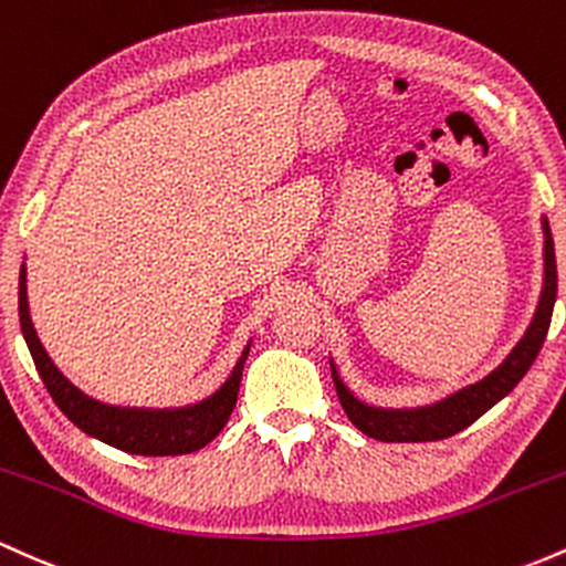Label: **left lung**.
Listing matches in <instances>:
<instances>
[{"mask_svg": "<svg viewBox=\"0 0 566 566\" xmlns=\"http://www.w3.org/2000/svg\"><path fill=\"white\" fill-rule=\"evenodd\" d=\"M539 224H543V289H539L535 315H532L522 339L503 358V364L492 368L479 382L460 387V390L449 392L447 398H438V401L424 406H377L355 396L342 379L334 358L328 360L342 409L360 433L387 443L441 441V438L460 433L468 424H473L484 411L503 401L507 392L522 382L524 374L535 364L539 347H543L556 302L554 238H551V227L545 216L539 219Z\"/></svg>", "mask_w": 566, "mask_h": 566, "instance_id": "obj_1", "label": "left lung"}]
</instances>
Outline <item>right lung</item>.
Wrapping results in <instances>:
<instances>
[{
	"label": "right lung",
	"mask_w": 566,
	"mask_h": 566,
	"mask_svg": "<svg viewBox=\"0 0 566 566\" xmlns=\"http://www.w3.org/2000/svg\"><path fill=\"white\" fill-rule=\"evenodd\" d=\"M18 315H21V332L27 339L31 358L40 371L44 387L59 403V409L69 417L82 433L98 438L128 454L144 457H174L189 454L211 443L230 420L234 401H238L240 377H243L245 358L251 353V342L240 353L238 364L232 366L230 377L202 401L187 406H117L104 403L98 398L82 392L77 385L69 382L63 371L53 364L48 350L36 336L34 323L29 315L27 294V264H21V281H18Z\"/></svg>",
	"instance_id": "add662e5"
}]
</instances>
